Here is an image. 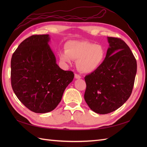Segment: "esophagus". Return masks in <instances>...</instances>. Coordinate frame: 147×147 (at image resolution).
<instances>
[{
    "label": "esophagus",
    "instance_id": "esophagus-1",
    "mask_svg": "<svg viewBox=\"0 0 147 147\" xmlns=\"http://www.w3.org/2000/svg\"><path fill=\"white\" fill-rule=\"evenodd\" d=\"M75 78L76 79H80V78H81V76L78 74H75Z\"/></svg>",
    "mask_w": 147,
    "mask_h": 147
}]
</instances>
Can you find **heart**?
<instances>
[{"label":"heart","mask_w":147,"mask_h":147,"mask_svg":"<svg viewBox=\"0 0 147 147\" xmlns=\"http://www.w3.org/2000/svg\"><path fill=\"white\" fill-rule=\"evenodd\" d=\"M65 51L59 53L62 63L72 64L77 60V67L83 73H91L98 69L103 63L105 52L103 47L85 41L69 40L64 45Z\"/></svg>","instance_id":"1"}]
</instances>
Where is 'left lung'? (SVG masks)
I'll return each mask as SVG.
<instances>
[{
    "mask_svg": "<svg viewBox=\"0 0 147 147\" xmlns=\"http://www.w3.org/2000/svg\"><path fill=\"white\" fill-rule=\"evenodd\" d=\"M109 48L103 63L84 77V98L92 111L107 114L122 106L130 97L137 72V62L121 38L107 37Z\"/></svg>",
    "mask_w": 147,
    "mask_h": 147,
    "instance_id": "left-lung-1",
    "label": "left lung"
}]
</instances>
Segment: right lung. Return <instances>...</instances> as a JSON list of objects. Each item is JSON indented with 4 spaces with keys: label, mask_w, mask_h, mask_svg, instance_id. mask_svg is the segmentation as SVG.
I'll use <instances>...</instances> for the list:
<instances>
[{
    "label": "right lung",
    "mask_w": 147,
    "mask_h": 147,
    "mask_svg": "<svg viewBox=\"0 0 147 147\" xmlns=\"http://www.w3.org/2000/svg\"><path fill=\"white\" fill-rule=\"evenodd\" d=\"M50 39L48 34L33 35L20 44L11 57L13 90L21 103L35 113L54 110L74 77L73 72L56 64L48 45Z\"/></svg>",
    "instance_id": "right-lung-1"
}]
</instances>
